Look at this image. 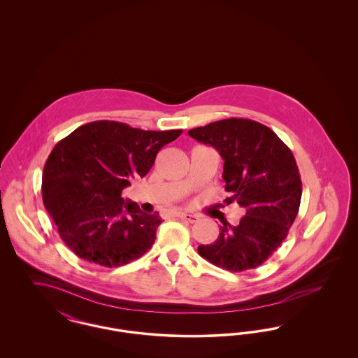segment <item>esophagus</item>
Wrapping results in <instances>:
<instances>
[{
	"label": "esophagus",
	"instance_id": "1",
	"mask_svg": "<svg viewBox=\"0 0 358 358\" xmlns=\"http://www.w3.org/2000/svg\"><path fill=\"white\" fill-rule=\"evenodd\" d=\"M178 219H181V220H185L187 222H196L199 220V216L197 215H190V213H185V212H178L177 215H176Z\"/></svg>",
	"mask_w": 358,
	"mask_h": 358
}]
</instances>
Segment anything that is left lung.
<instances>
[{"instance_id": "8db88e82", "label": "left lung", "mask_w": 358, "mask_h": 358, "mask_svg": "<svg viewBox=\"0 0 358 358\" xmlns=\"http://www.w3.org/2000/svg\"><path fill=\"white\" fill-rule=\"evenodd\" d=\"M187 134L222 155V180L231 194L225 203L245 210L238 225L222 222L219 238L199 245V254L232 273L256 268L287 238L298 215L302 181L294 155L255 120H217Z\"/></svg>"}]
</instances>
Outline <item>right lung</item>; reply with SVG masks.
I'll return each mask as SVG.
<instances>
[{
    "instance_id": "obj_1",
    "label": "right lung",
    "mask_w": 358,
    "mask_h": 358,
    "mask_svg": "<svg viewBox=\"0 0 358 358\" xmlns=\"http://www.w3.org/2000/svg\"><path fill=\"white\" fill-rule=\"evenodd\" d=\"M182 130L145 131L126 123L83 124L52 150L43 171V201L59 235L80 259L104 267L145 255L162 222L123 200L131 178L145 177L157 153Z\"/></svg>"
}]
</instances>
